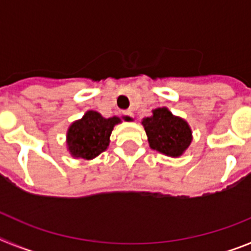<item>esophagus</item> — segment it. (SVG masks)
Returning a JSON list of instances; mask_svg holds the SVG:
<instances>
[{
  "label": "esophagus",
  "mask_w": 251,
  "mask_h": 251,
  "mask_svg": "<svg viewBox=\"0 0 251 251\" xmlns=\"http://www.w3.org/2000/svg\"><path fill=\"white\" fill-rule=\"evenodd\" d=\"M124 115L130 117V118H134V114H133V112H130V110H126V112H124Z\"/></svg>",
  "instance_id": "1"
}]
</instances>
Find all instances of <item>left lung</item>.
<instances>
[{
	"instance_id": "1",
	"label": "left lung",
	"mask_w": 251,
	"mask_h": 251,
	"mask_svg": "<svg viewBox=\"0 0 251 251\" xmlns=\"http://www.w3.org/2000/svg\"><path fill=\"white\" fill-rule=\"evenodd\" d=\"M142 121L152 150L170 157H179L191 145L192 130L185 119L167 108H157Z\"/></svg>"
}]
</instances>
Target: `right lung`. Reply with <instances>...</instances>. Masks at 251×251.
<instances>
[{
  "label": "right lung",
  "mask_w": 251,
  "mask_h": 251,
  "mask_svg": "<svg viewBox=\"0 0 251 251\" xmlns=\"http://www.w3.org/2000/svg\"><path fill=\"white\" fill-rule=\"evenodd\" d=\"M123 119L128 121V117H123ZM121 122L118 117L104 118L100 113L88 110L83 118L69 127L66 133L68 151L75 158H95L108 148L113 128Z\"/></svg>",
  "instance_id": "right-lung-1"
}]
</instances>
